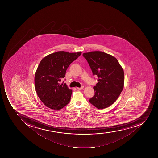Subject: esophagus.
Returning a JSON list of instances; mask_svg holds the SVG:
<instances>
[{
    "mask_svg": "<svg viewBox=\"0 0 158 158\" xmlns=\"http://www.w3.org/2000/svg\"><path fill=\"white\" fill-rule=\"evenodd\" d=\"M83 88H84V86H82V87H80V88H79V87L77 88V89H78V90H82V89H83Z\"/></svg>",
    "mask_w": 158,
    "mask_h": 158,
    "instance_id": "obj_1",
    "label": "esophagus"
}]
</instances>
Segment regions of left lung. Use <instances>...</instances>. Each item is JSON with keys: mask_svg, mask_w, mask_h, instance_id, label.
<instances>
[{"mask_svg": "<svg viewBox=\"0 0 158 158\" xmlns=\"http://www.w3.org/2000/svg\"><path fill=\"white\" fill-rule=\"evenodd\" d=\"M93 75L98 76L95 95L90 103L99 109L109 107L116 101L124 88V72L117 59L101 51L83 54Z\"/></svg>", "mask_w": 158, "mask_h": 158, "instance_id": "obj_1", "label": "left lung"}]
</instances>
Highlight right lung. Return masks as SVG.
<instances>
[{
    "instance_id": "right-lung-1",
    "label": "right lung",
    "mask_w": 158,
    "mask_h": 158,
    "mask_svg": "<svg viewBox=\"0 0 158 158\" xmlns=\"http://www.w3.org/2000/svg\"><path fill=\"white\" fill-rule=\"evenodd\" d=\"M81 53L58 51L46 56L39 63L34 77L35 90L39 99L47 107L59 110L70 102L72 90L66 84L62 86L59 83L65 77L70 64Z\"/></svg>"
}]
</instances>
